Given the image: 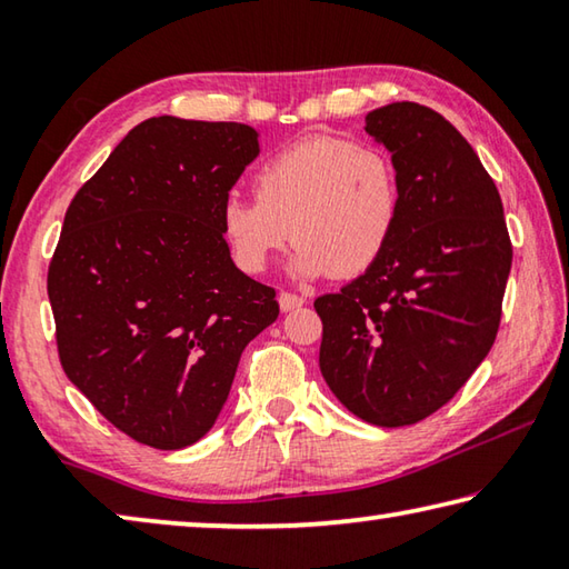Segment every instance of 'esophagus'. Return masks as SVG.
I'll return each mask as SVG.
<instances>
[{"label":"esophagus","mask_w":569,"mask_h":569,"mask_svg":"<svg viewBox=\"0 0 569 569\" xmlns=\"http://www.w3.org/2000/svg\"><path fill=\"white\" fill-rule=\"evenodd\" d=\"M278 303H281V311H293V308L303 306V296L281 291V293H278Z\"/></svg>","instance_id":"34e87169"}]
</instances>
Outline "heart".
Returning <instances> with one entry per match:
<instances>
[{
    "label": "heart",
    "mask_w": 569,
    "mask_h": 569,
    "mask_svg": "<svg viewBox=\"0 0 569 569\" xmlns=\"http://www.w3.org/2000/svg\"><path fill=\"white\" fill-rule=\"evenodd\" d=\"M256 200L226 198L220 230L246 273H261L291 243L303 278H356L389 248L401 213V178L389 152L313 134L253 172Z\"/></svg>",
    "instance_id": "heart-1"
}]
</instances>
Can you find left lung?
Returning <instances> with one entry per match:
<instances>
[{
	"mask_svg": "<svg viewBox=\"0 0 569 569\" xmlns=\"http://www.w3.org/2000/svg\"><path fill=\"white\" fill-rule=\"evenodd\" d=\"M401 178L389 248L339 293L316 298L321 373L377 427L427 419L485 361L512 268L502 198L449 120L417 102L366 114Z\"/></svg>",
	"mask_w": 569,
	"mask_h": 569,
	"instance_id": "left-lung-1",
	"label": "left lung"
}]
</instances>
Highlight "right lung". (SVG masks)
Returning <instances> with one entry per match:
<instances>
[{
  "mask_svg": "<svg viewBox=\"0 0 569 569\" xmlns=\"http://www.w3.org/2000/svg\"><path fill=\"white\" fill-rule=\"evenodd\" d=\"M258 156L240 122L162 114L77 190L47 271L60 363L112 427L152 449L196 445L240 353L278 319L238 271L220 208Z\"/></svg>",
  "mask_w": 569,
  "mask_h": 569,
  "instance_id": "obj_1",
  "label": "right lung"
}]
</instances>
